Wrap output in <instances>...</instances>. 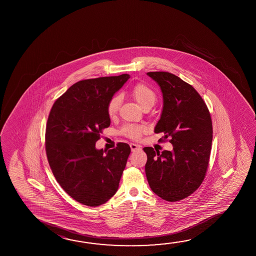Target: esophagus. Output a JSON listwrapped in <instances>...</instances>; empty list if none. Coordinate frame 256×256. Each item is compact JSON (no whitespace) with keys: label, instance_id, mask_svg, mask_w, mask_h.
<instances>
[{"label":"esophagus","instance_id":"34e87169","mask_svg":"<svg viewBox=\"0 0 256 256\" xmlns=\"http://www.w3.org/2000/svg\"><path fill=\"white\" fill-rule=\"evenodd\" d=\"M130 148H131V151L132 152L140 151L141 150V146L138 144H130Z\"/></svg>","mask_w":256,"mask_h":256}]
</instances>
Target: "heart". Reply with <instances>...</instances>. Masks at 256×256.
<instances>
[{
    "mask_svg": "<svg viewBox=\"0 0 256 256\" xmlns=\"http://www.w3.org/2000/svg\"><path fill=\"white\" fill-rule=\"evenodd\" d=\"M131 94L144 110L151 109L152 107L157 102V94L152 88L148 86L147 84L138 83L136 84L131 90ZM122 104V97L120 96H114L110 99L107 104V112L109 116H114L117 114ZM146 126L142 125H134L128 124L122 128L123 136L133 140L138 139L142 133L146 132Z\"/></svg>",
    "mask_w": 256,
    "mask_h": 256,
    "instance_id": "b5f03b06",
    "label": "heart"
}]
</instances>
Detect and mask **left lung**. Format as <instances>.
I'll return each mask as SVG.
<instances>
[{"mask_svg":"<svg viewBox=\"0 0 256 256\" xmlns=\"http://www.w3.org/2000/svg\"><path fill=\"white\" fill-rule=\"evenodd\" d=\"M164 96V109L154 132L159 141L173 144L172 151L144 147L146 174L152 190L165 201H180L201 186L209 166L212 122L206 102L196 90L178 76L148 72Z\"/></svg>","mask_w":256,"mask_h":256,"instance_id":"8db88e82","label":"left lung"}]
</instances>
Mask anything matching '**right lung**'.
I'll list each match as a JSON object with an SVG mask.
<instances>
[{
  "label": "right lung",
  "instance_id": "1",
  "mask_svg": "<svg viewBox=\"0 0 256 256\" xmlns=\"http://www.w3.org/2000/svg\"><path fill=\"white\" fill-rule=\"evenodd\" d=\"M130 75L81 80L72 84L50 109L46 151L56 180L74 200L101 206L117 192L130 154L126 142L104 152L96 142L110 120L107 104Z\"/></svg>",
  "mask_w": 256,
  "mask_h": 256
}]
</instances>
